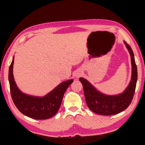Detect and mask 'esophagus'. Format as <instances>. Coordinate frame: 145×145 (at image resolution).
I'll return each instance as SVG.
<instances>
[{
    "label": "esophagus",
    "instance_id": "esophagus-1",
    "mask_svg": "<svg viewBox=\"0 0 145 145\" xmlns=\"http://www.w3.org/2000/svg\"><path fill=\"white\" fill-rule=\"evenodd\" d=\"M81 74H82V71H78L77 72L75 73V76H76V77L77 78V77H79L81 75Z\"/></svg>",
    "mask_w": 145,
    "mask_h": 145
}]
</instances>
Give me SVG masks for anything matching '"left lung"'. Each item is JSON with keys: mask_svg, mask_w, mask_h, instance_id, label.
<instances>
[{"mask_svg": "<svg viewBox=\"0 0 145 145\" xmlns=\"http://www.w3.org/2000/svg\"><path fill=\"white\" fill-rule=\"evenodd\" d=\"M131 60V78L125 90L117 95H107L97 90L86 79L79 78L82 84L85 100L89 109L93 112L102 116H112L123 112L129 106L133 98L137 81V68L133 52L124 41Z\"/></svg>", "mask_w": 145, "mask_h": 145, "instance_id": "left-lung-1", "label": "left lung"}]
</instances>
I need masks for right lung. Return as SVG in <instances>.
<instances>
[{"label":"right lung","mask_w":145,"mask_h":145,"mask_svg":"<svg viewBox=\"0 0 145 145\" xmlns=\"http://www.w3.org/2000/svg\"><path fill=\"white\" fill-rule=\"evenodd\" d=\"M14 57L9 67L8 80L12 98L22 114L35 120H47L58 112L65 91L73 79L61 82L44 96H33L23 93L18 88L13 75Z\"/></svg>","instance_id":"1"}]
</instances>
